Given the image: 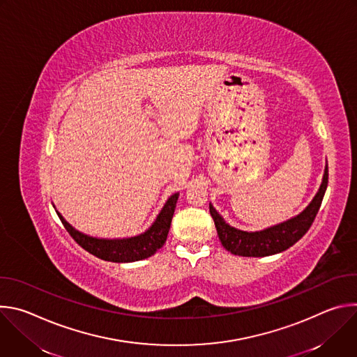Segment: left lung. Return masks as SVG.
<instances>
[{"mask_svg": "<svg viewBox=\"0 0 357 357\" xmlns=\"http://www.w3.org/2000/svg\"><path fill=\"white\" fill-rule=\"evenodd\" d=\"M326 186L328 165L325 168L319 190L317 192L310 205L295 218L264 229L261 231H243L231 227L225 222L218 211L212 205H209V211L215 220V226L222 245L231 254L243 257H266L289 248L310 230L311 225L314 223L321 208Z\"/></svg>", "mask_w": 357, "mask_h": 357, "instance_id": "obj_1", "label": "left lung"}]
</instances>
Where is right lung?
Returning a JSON list of instances; mask_svg holds the SVG:
<instances>
[{"label": "right lung", "instance_id": "right-lung-1", "mask_svg": "<svg viewBox=\"0 0 357 357\" xmlns=\"http://www.w3.org/2000/svg\"><path fill=\"white\" fill-rule=\"evenodd\" d=\"M178 196L179 193H174L167 200L162 211L157 216L155 222L152 223V226L146 231L134 237H127V238L109 240V238L90 237L87 234L77 231L75 227H72L59 212L56 213L62 220L68 233L73 237V240L86 251L93 254V256L105 261L132 263V261L151 257L152 254H155L165 244L168 231L171 227V222L174 218V212L176 208Z\"/></svg>", "mask_w": 357, "mask_h": 357}]
</instances>
